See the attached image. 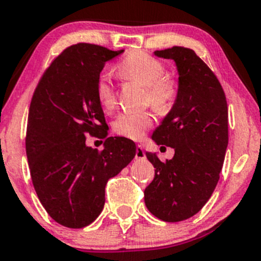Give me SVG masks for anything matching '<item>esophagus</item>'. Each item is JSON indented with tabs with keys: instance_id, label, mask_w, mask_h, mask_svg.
Returning a JSON list of instances; mask_svg holds the SVG:
<instances>
[{
	"instance_id": "esophagus-1",
	"label": "esophagus",
	"mask_w": 261,
	"mask_h": 261,
	"mask_svg": "<svg viewBox=\"0 0 261 261\" xmlns=\"http://www.w3.org/2000/svg\"><path fill=\"white\" fill-rule=\"evenodd\" d=\"M136 158L137 160H144V158H146V153H144V149L142 146H137Z\"/></svg>"
}]
</instances>
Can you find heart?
Here are the masks:
<instances>
[{
	"label": "heart",
	"mask_w": 261,
	"mask_h": 261,
	"mask_svg": "<svg viewBox=\"0 0 261 261\" xmlns=\"http://www.w3.org/2000/svg\"><path fill=\"white\" fill-rule=\"evenodd\" d=\"M118 74L147 87V98L158 112L171 111L179 93L176 79L166 76L165 65L154 56L143 51L129 53L117 66ZM96 98L106 111H111L117 103L114 87L108 75L101 74L96 80ZM153 125V115L148 112L120 113L113 122L115 133L130 139H141Z\"/></svg>",
	"instance_id": "heart-1"
}]
</instances>
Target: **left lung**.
I'll use <instances>...</instances> for the list:
<instances>
[{
  "instance_id": "obj_1",
  "label": "left lung",
  "mask_w": 261,
  "mask_h": 261,
  "mask_svg": "<svg viewBox=\"0 0 261 261\" xmlns=\"http://www.w3.org/2000/svg\"><path fill=\"white\" fill-rule=\"evenodd\" d=\"M154 55L174 60L179 93L152 134L158 146L174 148V155L162 162L146 153L155 170L144 202L162 221L178 222L197 214L219 182L229 143L227 103L216 75L193 50L173 46Z\"/></svg>"
}]
</instances>
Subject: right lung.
<instances>
[{
	"label": "right lung",
	"mask_w": 261,
	"mask_h": 261,
	"mask_svg": "<svg viewBox=\"0 0 261 261\" xmlns=\"http://www.w3.org/2000/svg\"><path fill=\"white\" fill-rule=\"evenodd\" d=\"M122 53L71 45L50 64L32 95L26 130L32 184L47 214L70 229L100 215L107 182L136 155V143L124 137H108L100 152L85 144L87 134H108L96 80L107 61Z\"/></svg>",
	"instance_id": "right-lung-1"
}]
</instances>
